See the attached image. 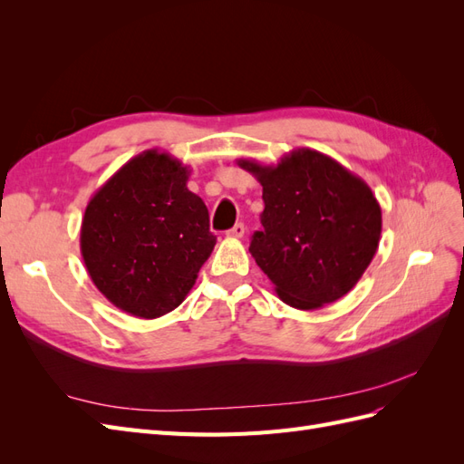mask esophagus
<instances>
[{"label":"esophagus","instance_id":"1","mask_svg":"<svg viewBox=\"0 0 464 464\" xmlns=\"http://www.w3.org/2000/svg\"><path fill=\"white\" fill-rule=\"evenodd\" d=\"M244 232H246V228H244V224L242 222H237V224H234V227L227 232L230 237H242L244 236Z\"/></svg>","mask_w":464,"mask_h":464}]
</instances>
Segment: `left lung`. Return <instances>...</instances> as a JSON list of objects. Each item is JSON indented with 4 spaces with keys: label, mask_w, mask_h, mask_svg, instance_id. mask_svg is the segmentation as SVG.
Wrapping results in <instances>:
<instances>
[{
    "label": "left lung",
    "mask_w": 464,
    "mask_h": 464,
    "mask_svg": "<svg viewBox=\"0 0 464 464\" xmlns=\"http://www.w3.org/2000/svg\"><path fill=\"white\" fill-rule=\"evenodd\" d=\"M237 166L263 186V230L249 254L276 296L307 312L353 290L382 237V207L366 181L314 149H294L275 166Z\"/></svg>",
    "instance_id": "8db88e82"
}]
</instances>
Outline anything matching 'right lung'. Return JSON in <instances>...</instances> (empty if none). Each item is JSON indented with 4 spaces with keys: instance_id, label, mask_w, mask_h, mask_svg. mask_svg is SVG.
Wrapping results in <instances>:
<instances>
[{
    "instance_id": "obj_1",
    "label": "right lung",
    "mask_w": 464,
    "mask_h": 464,
    "mask_svg": "<svg viewBox=\"0 0 464 464\" xmlns=\"http://www.w3.org/2000/svg\"><path fill=\"white\" fill-rule=\"evenodd\" d=\"M189 168L157 149L125 162L92 195L81 224V256L118 310L157 319L186 300L217 237L208 210L188 189Z\"/></svg>"
}]
</instances>
